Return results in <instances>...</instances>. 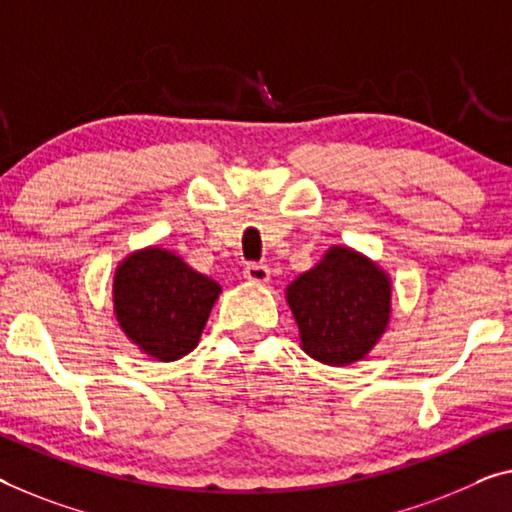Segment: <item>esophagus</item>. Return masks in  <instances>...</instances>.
Returning <instances> with one entry per match:
<instances>
[{
  "label": "esophagus",
  "instance_id": "obj_1",
  "mask_svg": "<svg viewBox=\"0 0 512 512\" xmlns=\"http://www.w3.org/2000/svg\"><path fill=\"white\" fill-rule=\"evenodd\" d=\"M243 276H246L248 282H253V285H266L271 280V271L266 264H248Z\"/></svg>",
  "mask_w": 512,
  "mask_h": 512
}]
</instances>
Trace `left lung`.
Returning <instances> with one entry per match:
<instances>
[{
	"label": "left lung",
	"mask_w": 512,
	"mask_h": 512,
	"mask_svg": "<svg viewBox=\"0 0 512 512\" xmlns=\"http://www.w3.org/2000/svg\"><path fill=\"white\" fill-rule=\"evenodd\" d=\"M310 358L345 368L363 361L391 322L393 280L384 266L349 246H331L324 257L285 289Z\"/></svg>",
	"instance_id": "obj_1"
}]
</instances>
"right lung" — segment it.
Returning a JSON list of instances; mask_svg holds the SVG:
<instances>
[{
  "instance_id": "1",
  "label": "right lung",
  "mask_w": 512,
  "mask_h": 512,
  "mask_svg": "<svg viewBox=\"0 0 512 512\" xmlns=\"http://www.w3.org/2000/svg\"><path fill=\"white\" fill-rule=\"evenodd\" d=\"M220 292L216 280L190 269L174 250L147 246L114 269L112 308L142 354L170 363L197 347Z\"/></svg>"
}]
</instances>
